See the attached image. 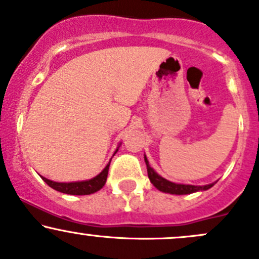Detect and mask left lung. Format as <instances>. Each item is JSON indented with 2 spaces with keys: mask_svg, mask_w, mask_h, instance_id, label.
<instances>
[{
  "mask_svg": "<svg viewBox=\"0 0 259 259\" xmlns=\"http://www.w3.org/2000/svg\"><path fill=\"white\" fill-rule=\"evenodd\" d=\"M145 162H146L147 175H149L150 182H151L156 188L163 193H169V194H177V195L190 194V193L199 192V190H206L211 188V187L215 184V183H211V184H206V186H192V184L173 183V182L164 180L163 177H161L160 175H157V173L153 171V168L150 167L146 156H145Z\"/></svg>",
  "mask_w": 259,
  "mask_h": 259,
  "instance_id": "obj_1",
  "label": "left lung"
}]
</instances>
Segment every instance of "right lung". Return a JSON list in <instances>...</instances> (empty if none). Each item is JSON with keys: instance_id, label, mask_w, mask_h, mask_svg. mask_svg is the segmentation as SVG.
Instances as JSON below:
<instances>
[{"instance_id": "add662e5", "label": "right lung", "mask_w": 259, "mask_h": 259, "mask_svg": "<svg viewBox=\"0 0 259 259\" xmlns=\"http://www.w3.org/2000/svg\"><path fill=\"white\" fill-rule=\"evenodd\" d=\"M118 151V149H116ZM115 151V152H116ZM114 152V153H115ZM109 163L104 167V169L99 175L96 176L95 178L88 181H81V182H70V183H59V182H54L48 180V178L41 177V180L51 187L53 189L58 190V192L65 193V194H71V195H88L96 193L97 190L103 188V186L106 184L107 177H108V171H109Z\"/></svg>"}]
</instances>
